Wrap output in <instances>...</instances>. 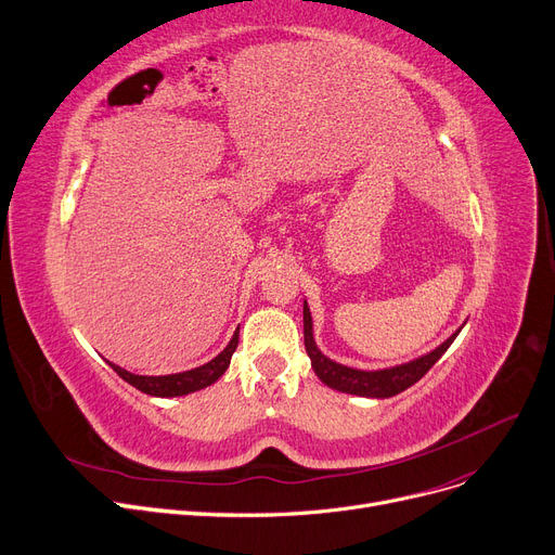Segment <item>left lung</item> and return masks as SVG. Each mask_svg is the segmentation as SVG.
Returning a JSON list of instances; mask_svg holds the SVG:
<instances>
[{
  "mask_svg": "<svg viewBox=\"0 0 555 555\" xmlns=\"http://www.w3.org/2000/svg\"><path fill=\"white\" fill-rule=\"evenodd\" d=\"M460 330H455L444 344H439L435 350H430L413 361L390 365V367H384V371H359V367H350V365L332 361L330 357H325L319 350V346L314 341L310 306H308V301H304V341H306V352L312 361L317 377L327 388H335L339 392H348V395H357V397L388 399V397L403 392L405 388H411L430 371L435 361L451 348V344L460 335Z\"/></svg>",
  "mask_w": 555,
  "mask_h": 555,
  "instance_id": "obj_1",
  "label": "left lung"
}]
</instances>
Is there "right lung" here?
Instances as JSON below:
<instances>
[{
    "instance_id": "obj_1",
    "label": "right lung",
    "mask_w": 555,
    "mask_h": 555,
    "mask_svg": "<svg viewBox=\"0 0 555 555\" xmlns=\"http://www.w3.org/2000/svg\"><path fill=\"white\" fill-rule=\"evenodd\" d=\"M238 346V327L232 335L230 344L220 350L211 361L198 365V367H192V371H184V373H173V375H158V377H150V375H135V373H129L125 371V367H120L118 363H111L106 361L114 371L127 382L131 384L133 388L152 395V397H182V395H190V392H196V390H203L207 386H211L214 382H218L220 377L225 375V371L230 367V361H232V354Z\"/></svg>"
}]
</instances>
